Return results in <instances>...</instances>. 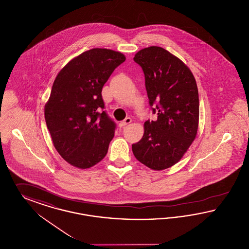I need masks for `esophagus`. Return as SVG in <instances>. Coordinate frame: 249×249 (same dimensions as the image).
Instances as JSON below:
<instances>
[{
  "label": "esophagus",
  "instance_id": "esophagus-1",
  "mask_svg": "<svg viewBox=\"0 0 249 249\" xmlns=\"http://www.w3.org/2000/svg\"><path fill=\"white\" fill-rule=\"evenodd\" d=\"M131 122V119L130 118H126L125 120H123V121H121L120 123V127H125L126 125H128V124H129Z\"/></svg>",
  "mask_w": 249,
  "mask_h": 249
}]
</instances>
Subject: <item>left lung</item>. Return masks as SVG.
<instances>
[{
  "label": "left lung",
  "mask_w": 249,
  "mask_h": 249,
  "mask_svg": "<svg viewBox=\"0 0 249 249\" xmlns=\"http://www.w3.org/2000/svg\"><path fill=\"white\" fill-rule=\"evenodd\" d=\"M134 62L144 74L153 114L158 120L144 123V133L132 144L134 157L155 170L175 165L189 148L198 128L199 98L191 70L161 47L139 51Z\"/></svg>",
  "instance_id": "obj_1"
}]
</instances>
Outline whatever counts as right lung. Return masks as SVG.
<instances>
[{
    "label": "right lung",
    "mask_w": 249,
    "mask_h": 249,
    "mask_svg": "<svg viewBox=\"0 0 249 249\" xmlns=\"http://www.w3.org/2000/svg\"><path fill=\"white\" fill-rule=\"evenodd\" d=\"M125 59L119 52L90 49L71 60L55 78L45 121L55 149L72 166L88 169L107 153L117 125L105 110L102 89Z\"/></svg>",
    "instance_id": "add662e5"
}]
</instances>
